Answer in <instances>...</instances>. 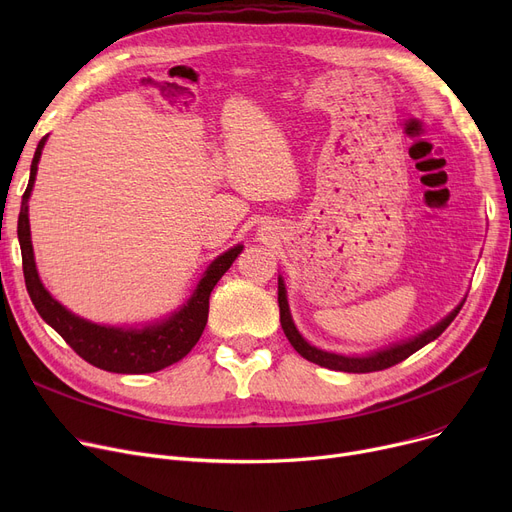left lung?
Instances as JSON below:
<instances>
[{
    "instance_id": "left-lung-1",
    "label": "left lung",
    "mask_w": 512,
    "mask_h": 512,
    "mask_svg": "<svg viewBox=\"0 0 512 512\" xmlns=\"http://www.w3.org/2000/svg\"><path fill=\"white\" fill-rule=\"evenodd\" d=\"M278 305H280V324H282V330L288 338V342L294 346V351H297L301 357H305L307 361L311 363H317L321 367H328V369H334V371H346V373H369V371H382V369H388L400 361H405L407 357H411L413 353H417L419 348H423L427 342L436 340L450 324L452 319L459 315L461 307H456L446 319H442L438 326L429 328L427 332L419 334L417 338L413 340H407L402 344H394L390 348H386V351H378L373 355H367V357H344V355H334V353H326V351H319V348L311 346L301 334L299 330L294 328L292 324V317H290V311H288V301H286V288H284V282L282 278H278Z\"/></svg>"
}]
</instances>
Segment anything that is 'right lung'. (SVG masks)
<instances>
[{
	"mask_svg": "<svg viewBox=\"0 0 512 512\" xmlns=\"http://www.w3.org/2000/svg\"><path fill=\"white\" fill-rule=\"evenodd\" d=\"M45 145V137L39 141L33 164H31V178L29 186L22 195V205L18 213V240L22 251V272L24 284L29 290V297L39 311V315L47 324L56 330L68 344L72 351L83 357L87 363L112 373H153L164 367L178 363L182 357L191 353V348L199 342L209 313V294L218 280L230 270L234 259L240 255L242 245L226 251L203 274L201 282L193 297L186 301V305L176 311L172 317L159 321V324L147 326L143 330L130 328H105L91 324L87 319H80L62 307L51 294L43 288L35 259H33V245H31V228H29V197L33 191V182L37 174V164L41 157V149Z\"/></svg>",
	"mask_w": 512,
	"mask_h": 512,
	"instance_id": "1",
	"label": "right lung"
}]
</instances>
